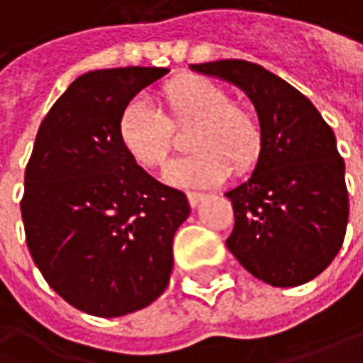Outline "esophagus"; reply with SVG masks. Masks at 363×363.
<instances>
[{"mask_svg":"<svg viewBox=\"0 0 363 363\" xmlns=\"http://www.w3.org/2000/svg\"><path fill=\"white\" fill-rule=\"evenodd\" d=\"M186 199L191 203V207H197L205 199V195L203 193H186Z\"/></svg>","mask_w":363,"mask_h":363,"instance_id":"obj_1","label":"esophagus"}]
</instances>
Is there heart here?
I'll list each match as a JSON object with an SVG mask.
<instances>
[{"mask_svg": "<svg viewBox=\"0 0 363 363\" xmlns=\"http://www.w3.org/2000/svg\"><path fill=\"white\" fill-rule=\"evenodd\" d=\"M166 117L147 100H129L117 123L121 145L145 168H162L177 145L172 127L186 129L189 147L195 150L177 160L166 179L179 186H209L230 172L242 174L257 166L263 152V125L259 115L240 102H232L224 86L201 77L182 75L160 90Z\"/></svg>", "mask_w": 363, "mask_h": 363, "instance_id": "obj_1", "label": "heart"}]
</instances>
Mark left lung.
Here are the masks:
<instances>
[{
  "label": "left lung",
  "mask_w": 363,
  "mask_h": 363,
  "mask_svg": "<svg viewBox=\"0 0 363 363\" xmlns=\"http://www.w3.org/2000/svg\"><path fill=\"white\" fill-rule=\"evenodd\" d=\"M238 86L263 125V152L250 179L230 189L234 230L228 250L275 288L320 275L345 238L350 199L345 162L314 104L286 79L242 59L191 65Z\"/></svg>",
  "instance_id": "left-lung-1"
}]
</instances>
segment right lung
I'll list each match as a JSON object with an SVG mask.
<instances>
[{
  "mask_svg": "<svg viewBox=\"0 0 363 363\" xmlns=\"http://www.w3.org/2000/svg\"><path fill=\"white\" fill-rule=\"evenodd\" d=\"M168 74L118 67L79 75L43 118L20 203L26 245L47 284L74 308L123 316L160 298L184 193L150 177L117 135L123 106Z\"/></svg>",
  "mask_w": 363,
  "mask_h": 363,
  "instance_id": "obj_1",
  "label": "right lung"
}]
</instances>
